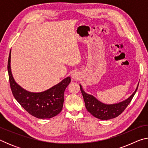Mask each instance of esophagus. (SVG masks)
<instances>
[{"mask_svg":"<svg viewBox=\"0 0 148 148\" xmlns=\"http://www.w3.org/2000/svg\"><path fill=\"white\" fill-rule=\"evenodd\" d=\"M72 78L74 79H77L79 78V74L77 72H74L71 75Z\"/></svg>","mask_w":148,"mask_h":148,"instance_id":"esophagus-1","label":"esophagus"}]
</instances>
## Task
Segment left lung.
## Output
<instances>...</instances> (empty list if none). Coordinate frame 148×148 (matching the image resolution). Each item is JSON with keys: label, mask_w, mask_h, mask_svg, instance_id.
I'll return each instance as SVG.
<instances>
[{"label": "left lung", "mask_w": 148, "mask_h": 148, "mask_svg": "<svg viewBox=\"0 0 148 148\" xmlns=\"http://www.w3.org/2000/svg\"><path fill=\"white\" fill-rule=\"evenodd\" d=\"M138 84H138L136 88L133 92V93L129 98L125 99L123 101L118 102V103L112 104L102 103V102L99 101L98 99L95 98L94 96L87 94V92H85L80 84L79 87L82 95H83L85 104H86V108L87 111L94 117L99 119L108 120L115 118V117L119 116L124 111L136 93Z\"/></svg>", "instance_id": "left-lung-1"}]
</instances>
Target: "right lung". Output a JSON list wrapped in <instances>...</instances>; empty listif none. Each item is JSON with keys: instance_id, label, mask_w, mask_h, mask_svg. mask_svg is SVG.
<instances>
[{"instance_id": "obj_1", "label": "right lung", "mask_w": 148, "mask_h": 148, "mask_svg": "<svg viewBox=\"0 0 148 148\" xmlns=\"http://www.w3.org/2000/svg\"><path fill=\"white\" fill-rule=\"evenodd\" d=\"M11 50L8 62L9 81L12 93L20 105L32 116L39 119H49L59 114L64 102V92L71 81L66 77L46 91L33 92L27 91L17 84L11 71Z\"/></svg>"}]
</instances>
